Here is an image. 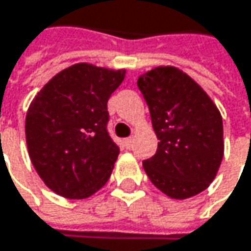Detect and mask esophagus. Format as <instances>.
<instances>
[{
	"instance_id": "34e87169",
	"label": "esophagus",
	"mask_w": 251,
	"mask_h": 251,
	"mask_svg": "<svg viewBox=\"0 0 251 251\" xmlns=\"http://www.w3.org/2000/svg\"><path fill=\"white\" fill-rule=\"evenodd\" d=\"M132 142H133V138H132V136H130V138H126L125 141H124V144H125V147L127 150L132 147Z\"/></svg>"
}]
</instances>
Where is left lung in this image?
I'll return each mask as SVG.
<instances>
[{"label":"left lung","mask_w":251,"mask_h":251,"mask_svg":"<svg viewBox=\"0 0 251 251\" xmlns=\"http://www.w3.org/2000/svg\"><path fill=\"white\" fill-rule=\"evenodd\" d=\"M160 139L142 163L152 184L173 199L203 192L224 157L223 118L203 88L176 67H157L138 78Z\"/></svg>","instance_id":"left-lung-1"}]
</instances>
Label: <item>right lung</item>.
<instances>
[{
	"mask_svg": "<svg viewBox=\"0 0 251 251\" xmlns=\"http://www.w3.org/2000/svg\"><path fill=\"white\" fill-rule=\"evenodd\" d=\"M125 73L75 64L53 76L30 103L25 115L28 155L55 193L84 199L109 180L119 147L107 132V101Z\"/></svg>",
	"mask_w": 251,
	"mask_h": 251,
	"instance_id": "1",
	"label": "right lung"
}]
</instances>
